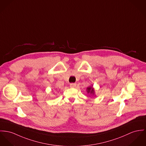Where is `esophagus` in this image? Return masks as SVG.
<instances>
[{"instance_id": "esophagus-1", "label": "esophagus", "mask_w": 146, "mask_h": 146, "mask_svg": "<svg viewBox=\"0 0 146 146\" xmlns=\"http://www.w3.org/2000/svg\"><path fill=\"white\" fill-rule=\"evenodd\" d=\"M76 83H70V87L71 88H75L76 87Z\"/></svg>"}]
</instances>
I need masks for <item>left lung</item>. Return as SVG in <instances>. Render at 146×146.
Segmentation results:
<instances>
[{
    "label": "left lung",
    "mask_w": 146,
    "mask_h": 146,
    "mask_svg": "<svg viewBox=\"0 0 146 146\" xmlns=\"http://www.w3.org/2000/svg\"><path fill=\"white\" fill-rule=\"evenodd\" d=\"M87 92L88 94L90 93V94H91L92 96H96V95H95V90H94V88L93 87V86H90V87L87 88Z\"/></svg>",
    "instance_id": "left-lung-1"
}]
</instances>
